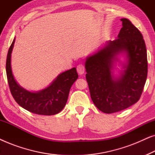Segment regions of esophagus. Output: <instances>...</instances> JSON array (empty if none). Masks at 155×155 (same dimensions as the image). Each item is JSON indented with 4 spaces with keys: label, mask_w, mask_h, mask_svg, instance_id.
<instances>
[{
    "label": "esophagus",
    "mask_w": 155,
    "mask_h": 155,
    "mask_svg": "<svg viewBox=\"0 0 155 155\" xmlns=\"http://www.w3.org/2000/svg\"><path fill=\"white\" fill-rule=\"evenodd\" d=\"M84 71H85V68H84V65L82 64H79L77 66V71L78 73L80 74V75H82L84 73Z\"/></svg>",
    "instance_id": "34e87169"
}]
</instances>
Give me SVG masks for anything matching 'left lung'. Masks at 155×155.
<instances>
[{
    "mask_svg": "<svg viewBox=\"0 0 155 155\" xmlns=\"http://www.w3.org/2000/svg\"><path fill=\"white\" fill-rule=\"evenodd\" d=\"M123 27L118 38L87 58L86 79L90 96L97 109L112 114L124 110L140 98L147 76V49L143 35L128 19L120 20ZM126 52L129 64L122 78L111 75L116 54Z\"/></svg>",
    "mask_w": 155,
    "mask_h": 155,
    "instance_id": "obj_1",
    "label": "left lung"
}]
</instances>
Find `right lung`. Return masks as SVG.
Wrapping results in <instances>:
<instances>
[{
	"label": "right lung",
	"instance_id": "add662e5",
	"mask_svg": "<svg viewBox=\"0 0 155 155\" xmlns=\"http://www.w3.org/2000/svg\"><path fill=\"white\" fill-rule=\"evenodd\" d=\"M15 39L8 50L6 59V74L10 92L20 107L39 115H55L62 111L67 102L72 84L78 79L75 68L61 73L47 88L39 92H30L17 83L12 73L10 57Z\"/></svg>",
	"mask_w": 155,
	"mask_h": 155
}]
</instances>
